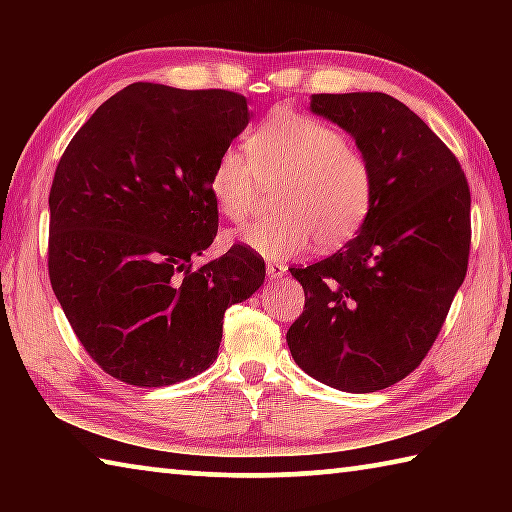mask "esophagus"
<instances>
[{
  "instance_id": "esophagus-1",
  "label": "esophagus",
  "mask_w": 512,
  "mask_h": 512,
  "mask_svg": "<svg viewBox=\"0 0 512 512\" xmlns=\"http://www.w3.org/2000/svg\"><path fill=\"white\" fill-rule=\"evenodd\" d=\"M284 273H287V266H284V264H277V262H268L266 264L268 280H277V277H282Z\"/></svg>"
}]
</instances>
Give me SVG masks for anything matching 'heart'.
I'll return each instance as SVG.
<instances>
[{
	"instance_id": "heart-1",
	"label": "heart",
	"mask_w": 512,
	"mask_h": 512,
	"mask_svg": "<svg viewBox=\"0 0 512 512\" xmlns=\"http://www.w3.org/2000/svg\"><path fill=\"white\" fill-rule=\"evenodd\" d=\"M259 185L277 187L275 219H259L235 232V241L266 259L302 255L316 239L336 248L363 228L375 201V169L366 153L327 121L275 110L244 149L228 146L210 169L207 189L225 219L253 212Z\"/></svg>"
}]
</instances>
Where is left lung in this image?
<instances>
[{"instance_id": "obj_1", "label": "left lung", "mask_w": 512, "mask_h": 512, "mask_svg": "<svg viewBox=\"0 0 512 512\" xmlns=\"http://www.w3.org/2000/svg\"><path fill=\"white\" fill-rule=\"evenodd\" d=\"M375 169V201L350 244L289 268L305 309L287 343L298 366L348 393H375L427 357L470 259V185L445 142L388 94H311Z\"/></svg>"}]
</instances>
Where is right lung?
<instances>
[{
    "label": "right lung",
    "mask_w": 512,
    "mask_h": 512,
    "mask_svg": "<svg viewBox=\"0 0 512 512\" xmlns=\"http://www.w3.org/2000/svg\"><path fill=\"white\" fill-rule=\"evenodd\" d=\"M250 119L244 94L133 83L72 137L49 192V280L85 352L155 388L207 370L223 314L264 284L262 255L212 246L210 169Z\"/></svg>",
    "instance_id": "add662e5"
}]
</instances>
